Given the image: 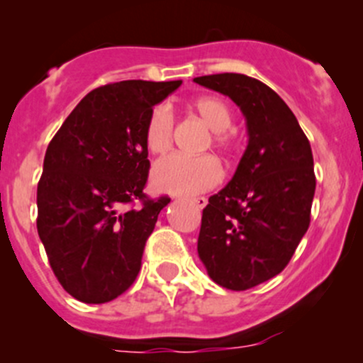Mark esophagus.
I'll use <instances>...</instances> for the list:
<instances>
[{
	"label": "esophagus",
	"mask_w": 363,
	"mask_h": 363,
	"mask_svg": "<svg viewBox=\"0 0 363 363\" xmlns=\"http://www.w3.org/2000/svg\"><path fill=\"white\" fill-rule=\"evenodd\" d=\"M189 203L195 205L196 208H203L205 205H207V199H205V196H196V199L189 200Z\"/></svg>",
	"instance_id": "34e87169"
}]
</instances>
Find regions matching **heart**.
Masks as SVG:
<instances>
[{"label":"heart","instance_id":"obj_1","mask_svg":"<svg viewBox=\"0 0 363 363\" xmlns=\"http://www.w3.org/2000/svg\"><path fill=\"white\" fill-rule=\"evenodd\" d=\"M195 111L208 128L214 131L216 145L232 149L233 113L226 101L218 96H202L193 104ZM174 112L167 104H160L149 112L144 130V140L152 155H164L170 151L174 140ZM223 179V167L214 156L172 155L158 161L152 168V184L160 191L174 195H199L219 184Z\"/></svg>","mask_w":363,"mask_h":363}]
</instances>
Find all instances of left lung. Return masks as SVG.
I'll list each match as a JSON object with an SVG mask.
<instances>
[{
    "label": "left lung",
    "mask_w": 363,
    "mask_h": 363,
    "mask_svg": "<svg viewBox=\"0 0 363 363\" xmlns=\"http://www.w3.org/2000/svg\"><path fill=\"white\" fill-rule=\"evenodd\" d=\"M195 82L232 98L246 117V151L232 181L208 199L199 235L211 279L244 291L277 276L309 228L313 151L290 107L259 80L216 73Z\"/></svg>",
    "instance_id": "8db88e82"
}]
</instances>
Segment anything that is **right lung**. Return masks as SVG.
I'll list each match as a JSON object with an SVG mask.
<instances>
[{
  "label": "right lung",
  "instance_id": "obj_1",
  "mask_svg": "<svg viewBox=\"0 0 363 363\" xmlns=\"http://www.w3.org/2000/svg\"><path fill=\"white\" fill-rule=\"evenodd\" d=\"M182 80H123L80 100L47 147L36 189L40 240L61 286L86 303L137 279L145 242L170 199H149L145 123Z\"/></svg>",
  "mask_w": 363,
  "mask_h": 363
}]
</instances>
